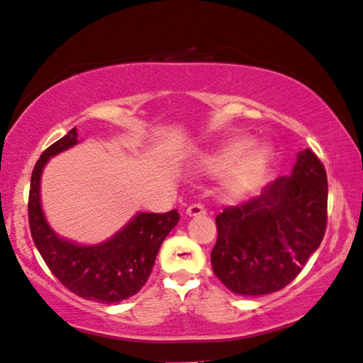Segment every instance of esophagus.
Masks as SVG:
<instances>
[{"instance_id":"obj_1","label":"esophagus","mask_w":363,"mask_h":363,"mask_svg":"<svg viewBox=\"0 0 363 363\" xmlns=\"http://www.w3.org/2000/svg\"><path fill=\"white\" fill-rule=\"evenodd\" d=\"M187 216H203L206 215V209H204L203 204H191L189 208L186 209Z\"/></svg>"}]
</instances>
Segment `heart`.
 Instances as JSON below:
<instances>
[{"mask_svg": "<svg viewBox=\"0 0 363 363\" xmlns=\"http://www.w3.org/2000/svg\"><path fill=\"white\" fill-rule=\"evenodd\" d=\"M276 154L265 142L248 137L230 138L196 160V169L204 176L225 174L223 191L228 199H240L259 191L274 167Z\"/></svg>", "mask_w": 363, "mask_h": 363, "instance_id": "1", "label": "heart"}]
</instances>
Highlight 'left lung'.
I'll return each instance as SVG.
<instances>
[{
  "mask_svg": "<svg viewBox=\"0 0 363 363\" xmlns=\"http://www.w3.org/2000/svg\"><path fill=\"white\" fill-rule=\"evenodd\" d=\"M326 206V170L306 148L298 154L291 176L277 177L260 196L216 216L213 272L235 294L281 291L320 247Z\"/></svg>",
  "mask_w": 363,
  "mask_h": 363,
  "instance_id": "left-lung-1",
  "label": "left lung"
}]
</instances>
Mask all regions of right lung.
Segmentation results:
<instances>
[{
	"label": "right lung",
	"mask_w": 363,
	"mask_h": 363,
	"mask_svg": "<svg viewBox=\"0 0 363 363\" xmlns=\"http://www.w3.org/2000/svg\"><path fill=\"white\" fill-rule=\"evenodd\" d=\"M76 128L47 148L35 164L30 182L28 221L37 250L50 272L69 291L87 301L113 304L132 298L145 286L155 257L170 230L177 225V209L137 213L113 237L96 245H81L59 237L42 209L40 181L50 157L77 145Z\"/></svg>",
	"instance_id": "1"
}]
</instances>
